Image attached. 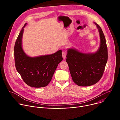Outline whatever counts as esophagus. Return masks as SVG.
<instances>
[{"mask_svg":"<svg viewBox=\"0 0 120 120\" xmlns=\"http://www.w3.org/2000/svg\"><path fill=\"white\" fill-rule=\"evenodd\" d=\"M62 56L64 59L66 58V53L64 52V51L62 52Z\"/></svg>","mask_w":120,"mask_h":120,"instance_id":"esophagus-1","label":"esophagus"}]
</instances>
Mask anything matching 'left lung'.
<instances>
[{"label": "left lung", "instance_id": "obj_1", "mask_svg": "<svg viewBox=\"0 0 120 120\" xmlns=\"http://www.w3.org/2000/svg\"><path fill=\"white\" fill-rule=\"evenodd\" d=\"M98 29L100 44L96 52L83 53L75 48H68L66 61L73 81L79 86H88L97 83L103 75L108 59L106 40L101 27Z\"/></svg>", "mask_w": 120, "mask_h": 120}]
</instances>
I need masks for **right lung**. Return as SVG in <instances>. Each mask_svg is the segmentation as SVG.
Here are the masks:
<instances>
[{
    "label": "right lung",
    "mask_w": 120,
    "mask_h": 120,
    "mask_svg": "<svg viewBox=\"0 0 120 120\" xmlns=\"http://www.w3.org/2000/svg\"><path fill=\"white\" fill-rule=\"evenodd\" d=\"M26 23L19 33L14 47L16 69L25 83L35 88L46 86L50 82L58 64L63 60L62 50L54 54L31 57L22 48V38Z\"/></svg>",
    "instance_id": "add662e5"
}]
</instances>
